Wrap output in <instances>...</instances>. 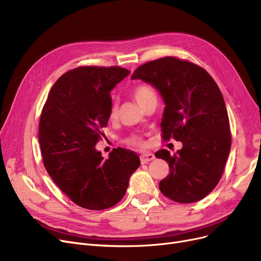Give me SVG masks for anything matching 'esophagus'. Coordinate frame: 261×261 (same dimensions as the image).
<instances>
[{
    "label": "esophagus",
    "mask_w": 261,
    "mask_h": 261,
    "mask_svg": "<svg viewBox=\"0 0 261 261\" xmlns=\"http://www.w3.org/2000/svg\"><path fill=\"white\" fill-rule=\"evenodd\" d=\"M155 159V156H154V154H152V153H144V154H142L141 155V162H142V164H146V163H148V162H151L152 160H154Z\"/></svg>",
    "instance_id": "34e87169"
}]
</instances>
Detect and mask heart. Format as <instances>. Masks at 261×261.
Returning a JSON list of instances; mask_svg holds the SVG:
<instances>
[{
  "mask_svg": "<svg viewBox=\"0 0 261 261\" xmlns=\"http://www.w3.org/2000/svg\"><path fill=\"white\" fill-rule=\"evenodd\" d=\"M131 94L133 98L136 100L141 107L151 98H156V95L154 90L147 84L141 82V84L135 85L132 90ZM118 116V105L116 102L112 103L111 109H110V118L115 119ZM125 143L131 147H144L145 141L139 134H132L125 140Z\"/></svg>",
  "mask_w": 261,
  "mask_h": 261,
  "instance_id": "1",
  "label": "heart"
}]
</instances>
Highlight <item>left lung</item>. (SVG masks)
<instances>
[{
    "label": "left lung",
    "instance_id": "8db88e82",
    "mask_svg": "<svg viewBox=\"0 0 261 261\" xmlns=\"http://www.w3.org/2000/svg\"><path fill=\"white\" fill-rule=\"evenodd\" d=\"M132 79L156 88L166 103L162 138L183 144L170 154L159 150L169 174L161 193L177 203H194L206 197L220 181L230 150L231 134L223 96L203 67L176 57H163L136 68Z\"/></svg>",
    "mask_w": 261,
    "mask_h": 261
}]
</instances>
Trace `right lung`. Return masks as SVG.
Wrapping results in <instances>:
<instances>
[{"label":"right lung","mask_w":261,"mask_h":261,"mask_svg":"<svg viewBox=\"0 0 261 261\" xmlns=\"http://www.w3.org/2000/svg\"><path fill=\"white\" fill-rule=\"evenodd\" d=\"M130 74L120 66H78L50 89L39 122L44 167L63 194L78 206L102 211L125 196L140 158L114 148L103 160L95 148L103 136L112 89Z\"/></svg>","instance_id":"add662e5"}]
</instances>
